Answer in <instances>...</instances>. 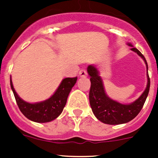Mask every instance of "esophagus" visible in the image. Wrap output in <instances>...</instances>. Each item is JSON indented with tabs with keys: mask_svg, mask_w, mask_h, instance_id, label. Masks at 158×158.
I'll list each match as a JSON object with an SVG mask.
<instances>
[{
	"mask_svg": "<svg viewBox=\"0 0 158 158\" xmlns=\"http://www.w3.org/2000/svg\"><path fill=\"white\" fill-rule=\"evenodd\" d=\"M79 76L81 78H84V77H86L87 76V72L85 71V69H81L79 73Z\"/></svg>",
	"mask_w": 158,
	"mask_h": 158,
	"instance_id": "1",
	"label": "esophagus"
}]
</instances>
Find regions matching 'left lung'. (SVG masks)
<instances>
[{
	"label": "left lung",
	"mask_w": 158,
	"mask_h": 158,
	"mask_svg": "<svg viewBox=\"0 0 158 158\" xmlns=\"http://www.w3.org/2000/svg\"><path fill=\"white\" fill-rule=\"evenodd\" d=\"M131 50L136 52L144 60L147 67L148 83L145 90L141 96L130 104H122L110 98L106 93L102 79L99 76V72L93 65L87 68L90 76L91 87L89 91V102L92 112L102 122L108 125H120L130 122L135 118L141 111L147 98L150 89V78L148 76L147 61L143 54L138 49L134 48L132 44L128 43Z\"/></svg>",
	"instance_id": "8db88e82"
}]
</instances>
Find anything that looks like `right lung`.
I'll use <instances>...</instances> for the list:
<instances>
[{
	"label": "right lung",
	"instance_id": "add662e5",
	"mask_svg": "<svg viewBox=\"0 0 158 158\" xmlns=\"http://www.w3.org/2000/svg\"><path fill=\"white\" fill-rule=\"evenodd\" d=\"M77 77L63 79L53 95L45 101L29 103L23 101L17 94L13 86L10 76V87L14 92L16 102L23 115L33 122L45 123L56 118L62 113L66 104L67 98L72 88L76 84Z\"/></svg>",
	"mask_w": 158,
	"mask_h": 158
}]
</instances>
